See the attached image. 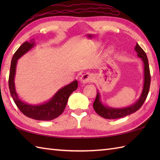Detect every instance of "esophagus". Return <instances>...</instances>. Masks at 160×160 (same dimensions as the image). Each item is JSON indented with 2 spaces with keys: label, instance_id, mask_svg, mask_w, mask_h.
<instances>
[{
  "label": "esophagus",
  "instance_id": "34e87169",
  "mask_svg": "<svg viewBox=\"0 0 160 160\" xmlns=\"http://www.w3.org/2000/svg\"><path fill=\"white\" fill-rule=\"evenodd\" d=\"M93 80V75L91 73H84L80 78V82L82 84H86L87 82H92Z\"/></svg>",
  "mask_w": 160,
  "mask_h": 160
}]
</instances>
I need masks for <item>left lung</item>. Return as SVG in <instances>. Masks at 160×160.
I'll list each match as a JSON object with an SVG mask.
<instances>
[{"label": "left lung", "mask_w": 160, "mask_h": 160, "mask_svg": "<svg viewBox=\"0 0 160 160\" xmlns=\"http://www.w3.org/2000/svg\"><path fill=\"white\" fill-rule=\"evenodd\" d=\"M135 50L137 52L138 56L140 58L144 63V85L140 98L133 104L128 107L120 108H112L105 106L102 104L100 100V94L98 91L96 100L94 101L93 106L94 110L101 117L106 119H110V120L111 119H118L125 117L127 115L135 113V112L140 109L141 107L143 105L146 99H147L151 84V75L148 65V60L147 54L138 43L135 47Z\"/></svg>", "instance_id": "left-lung-1"}]
</instances>
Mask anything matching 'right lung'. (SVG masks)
I'll return each mask as SVG.
<instances>
[{
    "instance_id": "1",
    "label": "right lung",
    "mask_w": 160,
    "mask_h": 160,
    "mask_svg": "<svg viewBox=\"0 0 160 160\" xmlns=\"http://www.w3.org/2000/svg\"><path fill=\"white\" fill-rule=\"evenodd\" d=\"M35 45L33 40H31L30 42H25L13 54L9 76L10 93L16 106L27 117L36 120H52L62 113L66 107L69 97L74 91L77 89L78 83L77 80H74L72 82L61 88L49 101L45 103L29 104L20 100L16 93L14 83L16 64L20 58L32 49Z\"/></svg>"
}]
</instances>
